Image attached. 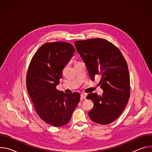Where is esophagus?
Returning a JSON list of instances; mask_svg holds the SVG:
<instances>
[{"instance_id": "obj_1", "label": "esophagus", "mask_w": 152, "mask_h": 152, "mask_svg": "<svg viewBox=\"0 0 152 152\" xmlns=\"http://www.w3.org/2000/svg\"><path fill=\"white\" fill-rule=\"evenodd\" d=\"M80 96H81V98H82V99H86V94H85V93H82V94H81Z\"/></svg>"}]
</instances>
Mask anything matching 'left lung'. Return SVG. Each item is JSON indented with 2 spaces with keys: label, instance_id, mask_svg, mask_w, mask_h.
Masks as SVG:
<instances>
[{
  "label": "left lung",
  "instance_id": "8db88e82",
  "mask_svg": "<svg viewBox=\"0 0 152 152\" xmlns=\"http://www.w3.org/2000/svg\"><path fill=\"white\" fill-rule=\"evenodd\" d=\"M76 49L85 62L90 77L99 82L102 96L90 93L94 107L88 113L90 119L98 124H107L122 113L130 97V80L127 64L120 50L113 43L102 38L76 41Z\"/></svg>",
  "mask_w": 152,
  "mask_h": 152
}]
</instances>
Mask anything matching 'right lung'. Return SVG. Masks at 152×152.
Returning <instances> with one entry per match:
<instances>
[{"instance_id": "obj_1", "label": "right lung", "mask_w": 152, "mask_h": 152, "mask_svg": "<svg viewBox=\"0 0 152 152\" xmlns=\"http://www.w3.org/2000/svg\"><path fill=\"white\" fill-rule=\"evenodd\" d=\"M75 52L66 42L42 45L33 56L26 75V87L38 115L54 127L67 124L80 100V94L56 89L62 71Z\"/></svg>"}]
</instances>
